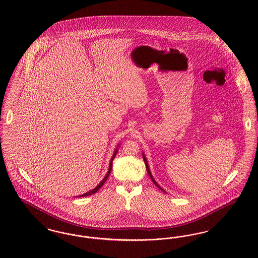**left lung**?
Segmentation results:
<instances>
[{"mask_svg": "<svg viewBox=\"0 0 258 258\" xmlns=\"http://www.w3.org/2000/svg\"><path fill=\"white\" fill-rule=\"evenodd\" d=\"M142 156H143V160H144V162H145V165H146V169H147L148 174H149V176H150V178H151V180L153 181V183L154 184H156L160 189H161L163 192H166L162 187H160V185H159V184L156 182V180L153 178V175H152V173H151V171H150V168H149V165H148V161L147 159H146V157H145V155H144V153L142 154Z\"/></svg>", "mask_w": 258, "mask_h": 258, "instance_id": "8db88e82", "label": "left lung"}]
</instances>
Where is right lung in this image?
<instances>
[{"instance_id": "obj_1", "label": "right lung", "mask_w": 258, "mask_h": 258, "mask_svg": "<svg viewBox=\"0 0 258 258\" xmlns=\"http://www.w3.org/2000/svg\"><path fill=\"white\" fill-rule=\"evenodd\" d=\"M120 147V144H118V146L116 148V150L114 151V154H113V156H112V158H111L110 163H109V168H108V171L106 173V175L104 176V178L102 179V181L99 183V184L94 188V189H92V190H90V191H88L86 194H84V195H82V196H79V197H88V196H92V195H94V194H96L97 191H98V189L103 185V184L105 183V181L107 180V178H108V176H109V174H110L111 169H112V161L114 160V158L116 157V155H117V152H118V148Z\"/></svg>"}]
</instances>
